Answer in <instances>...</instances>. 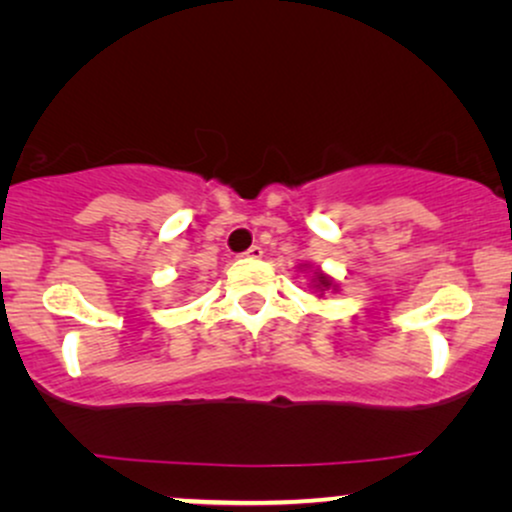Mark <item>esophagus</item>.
<instances>
[{
	"label": "esophagus",
	"mask_w": 512,
	"mask_h": 512,
	"mask_svg": "<svg viewBox=\"0 0 512 512\" xmlns=\"http://www.w3.org/2000/svg\"><path fill=\"white\" fill-rule=\"evenodd\" d=\"M244 256H246V258H261V256H263V249H261V246H251V249L246 251Z\"/></svg>",
	"instance_id": "esophagus-1"
}]
</instances>
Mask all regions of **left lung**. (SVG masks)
I'll use <instances>...</instances> for the list:
<instances>
[{"label":"left lung","instance_id":"left-lung-1","mask_svg":"<svg viewBox=\"0 0 512 512\" xmlns=\"http://www.w3.org/2000/svg\"><path fill=\"white\" fill-rule=\"evenodd\" d=\"M302 268L309 273V287L314 290L318 299H326V294L340 292V282H335V278H330V275L321 266H314V263H302Z\"/></svg>","mask_w":512,"mask_h":512}]
</instances>
